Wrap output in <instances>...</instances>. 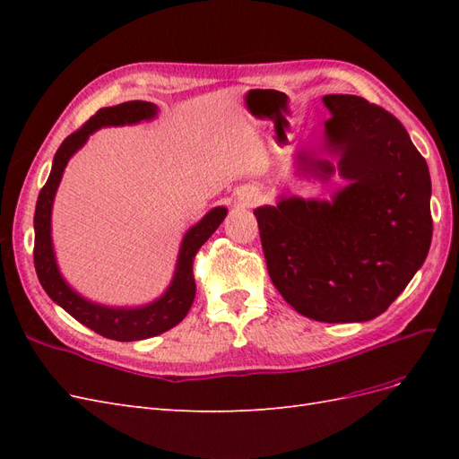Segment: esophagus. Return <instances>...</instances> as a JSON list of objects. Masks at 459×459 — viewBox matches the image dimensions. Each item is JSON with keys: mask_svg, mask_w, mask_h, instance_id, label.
<instances>
[{"mask_svg": "<svg viewBox=\"0 0 459 459\" xmlns=\"http://www.w3.org/2000/svg\"><path fill=\"white\" fill-rule=\"evenodd\" d=\"M238 201L243 206H255L260 201V191L256 187H243L238 193Z\"/></svg>", "mask_w": 459, "mask_h": 459, "instance_id": "34e87169", "label": "esophagus"}]
</instances>
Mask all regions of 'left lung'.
<instances>
[{
	"mask_svg": "<svg viewBox=\"0 0 459 459\" xmlns=\"http://www.w3.org/2000/svg\"><path fill=\"white\" fill-rule=\"evenodd\" d=\"M319 147L297 152L302 174L346 186L331 201L285 197L258 206L272 283L316 322H369L406 289L427 258L430 176L406 128L358 95H325ZM317 152L338 159L335 167Z\"/></svg>",
	"mask_w": 459,
	"mask_h": 459,
	"instance_id": "1",
	"label": "left lung"
}]
</instances>
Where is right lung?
<instances>
[{
  "instance_id": "obj_1",
  "label": "right lung",
  "mask_w": 459,
  "mask_h": 459,
  "mask_svg": "<svg viewBox=\"0 0 459 459\" xmlns=\"http://www.w3.org/2000/svg\"><path fill=\"white\" fill-rule=\"evenodd\" d=\"M159 115V107L149 101H128L115 107H105L82 126L78 132L71 134L61 143L53 157V166L46 186L41 187L36 212H34V266L38 280L44 287L49 299L71 314L82 325L90 327L100 335L113 341H142L160 335V333L172 329L187 316L193 299H195V277H193V258L204 241L218 230L224 221L228 208L214 206L208 211L195 226H191L182 245H179L176 270L170 285L164 293L143 307H105L82 297L66 283L57 266V258L53 251L51 239V211L55 193L61 184L63 172L68 160L78 149L86 145L90 135L107 126H126V124H140L143 120H152Z\"/></svg>"
}]
</instances>
